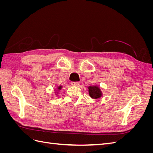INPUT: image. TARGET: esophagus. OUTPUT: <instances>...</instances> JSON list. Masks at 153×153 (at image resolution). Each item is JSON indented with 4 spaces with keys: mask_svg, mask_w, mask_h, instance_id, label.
Masks as SVG:
<instances>
[{
    "mask_svg": "<svg viewBox=\"0 0 153 153\" xmlns=\"http://www.w3.org/2000/svg\"><path fill=\"white\" fill-rule=\"evenodd\" d=\"M71 85H74V86H78V85H79V82H72Z\"/></svg>",
    "mask_w": 153,
    "mask_h": 153,
    "instance_id": "34e87169",
    "label": "esophagus"
}]
</instances>
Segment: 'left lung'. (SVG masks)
<instances>
[{"mask_svg":"<svg viewBox=\"0 0 153 153\" xmlns=\"http://www.w3.org/2000/svg\"><path fill=\"white\" fill-rule=\"evenodd\" d=\"M89 95L92 98L98 99L101 96V92L100 88L97 86H90L89 87Z\"/></svg>","mask_w":153,"mask_h":153,"instance_id":"8db88e82","label":"left lung"}]
</instances>
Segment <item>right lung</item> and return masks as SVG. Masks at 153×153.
I'll return each instance as SVG.
<instances>
[{
	"label": "right lung",
	"instance_id": "right-lung-1",
	"mask_svg": "<svg viewBox=\"0 0 153 153\" xmlns=\"http://www.w3.org/2000/svg\"><path fill=\"white\" fill-rule=\"evenodd\" d=\"M61 88H62V86H59V87H58V89H61Z\"/></svg>",
	"mask_w": 153,
	"mask_h": 153
}]
</instances>
